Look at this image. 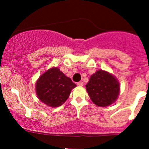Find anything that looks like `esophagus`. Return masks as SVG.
Segmentation results:
<instances>
[{"label": "esophagus", "instance_id": "34e87169", "mask_svg": "<svg viewBox=\"0 0 149 149\" xmlns=\"http://www.w3.org/2000/svg\"><path fill=\"white\" fill-rule=\"evenodd\" d=\"M77 85L79 86H84V82H82V81L78 82Z\"/></svg>", "mask_w": 149, "mask_h": 149}]
</instances>
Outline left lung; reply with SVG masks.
Returning a JSON list of instances; mask_svg holds the SVG:
<instances>
[{
  "instance_id": "obj_1",
  "label": "left lung",
  "mask_w": 149,
  "mask_h": 149,
  "mask_svg": "<svg viewBox=\"0 0 149 149\" xmlns=\"http://www.w3.org/2000/svg\"><path fill=\"white\" fill-rule=\"evenodd\" d=\"M91 101L99 107L115 102L120 93V84L110 73L100 70L91 76L86 85Z\"/></svg>"
}]
</instances>
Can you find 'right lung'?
Here are the masks:
<instances>
[{
  "instance_id": "obj_1",
  "label": "right lung",
  "mask_w": 149,
  "mask_h": 149,
  "mask_svg": "<svg viewBox=\"0 0 149 149\" xmlns=\"http://www.w3.org/2000/svg\"><path fill=\"white\" fill-rule=\"evenodd\" d=\"M76 85L65 76L58 68H52L43 73L36 84L39 100L48 106L57 107L62 105Z\"/></svg>"
}]
</instances>
